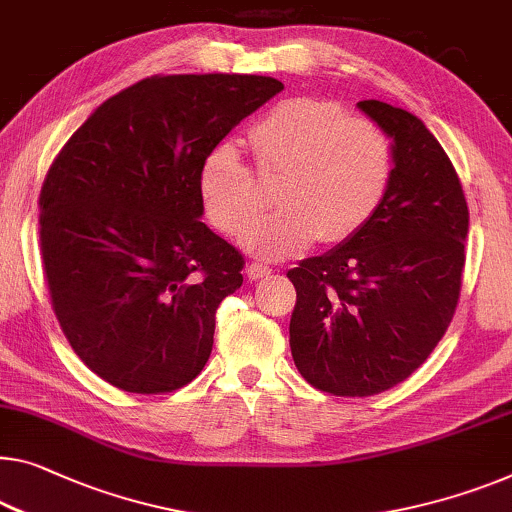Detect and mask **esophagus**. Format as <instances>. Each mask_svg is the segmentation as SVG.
Returning <instances> with one entry per match:
<instances>
[{
	"mask_svg": "<svg viewBox=\"0 0 512 512\" xmlns=\"http://www.w3.org/2000/svg\"><path fill=\"white\" fill-rule=\"evenodd\" d=\"M271 273H273L271 266L259 264V262H253V264H248V266H246V276H248V280L266 278V276H271Z\"/></svg>",
	"mask_w": 512,
	"mask_h": 512,
	"instance_id": "1",
	"label": "esophagus"
}]
</instances>
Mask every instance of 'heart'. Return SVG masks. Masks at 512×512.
<instances>
[{
  "mask_svg": "<svg viewBox=\"0 0 512 512\" xmlns=\"http://www.w3.org/2000/svg\"><path fill=\"white\" fill-rule=\"evenodd\" d=\"M257 170L278 174L276 209L249 226L262 193L234 142H218L202 158L197 193L209 223L241 234L248 253L280 259L312 241L340 243L370 223L393 179V149L375 121L347 117L326 98L296 96L273 105L248 131Z\"/></svg>",
  "mask_w": 512,
  "mask_h": 512,
  "instance_id": "heart-1",
  "label": "heart"
}]
</instances>
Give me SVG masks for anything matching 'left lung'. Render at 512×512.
Instances as JSON below:
<instances>
[{
    "mask_svg": "<svg viewBox=\"0 0 512 512\" xmlns=\"http://www.w3.org/2000/svg\"><path fill=\"white\" fill-rule=\"evenodd\" d=\"M358 108L393 137L386 200L352 239L287 271L296 368L340 398L388 391L427 361L460 301L469 232L460 177L423 121L381 101Z\"/></svg>",
    "mask_w": 512,
    "mask_h": 512,
    "instance_id": "1",
    "label": "left lung"
}]
</instances>
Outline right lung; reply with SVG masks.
<instances>
[{"mask_svg": "<svg viewBox=\"0 0 512 512\" xmlns=\"http://www.w3.org/2000/svg\"><path fill=\"white\" fill-rule=\"evenodd\" d=\"M282 91L266 75H151L71 135L38 197L52 310L91 372L128 393L186 386L243 255L202 223V158Z\"/></svg>", "mask_w": 512, "mask_h": 512, "instance_id": "1", "label": "right lung"}]
</instances>
